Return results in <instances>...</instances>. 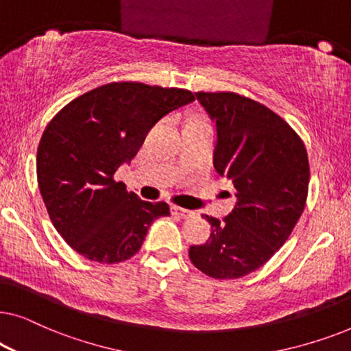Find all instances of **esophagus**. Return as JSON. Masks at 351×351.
I'll return each instance as SVG.
<instances>
[{
  "label": "esophagus",
  "mask_w": 351,
  "mask_h": 351,
  "mask_svg": "<svg viewBox=\"0 0 351 351\" xmlns=\"http://www.w3.org/2000/svg\"><path fill=\"white\" fill-rule=\"evenodd\" d=\"M171 213H172V215H176V217H179V219H190V217H193V215H195L193 210L179 208V206H172Z\"/></svg>",
  "instance_id": "1"
}]
</instances>
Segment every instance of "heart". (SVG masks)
Masks as SVG:
<instances>
[{
    "mask_svg": "<svg viewBox=\"0 0 351 351\" xmlns=\"http://www.w3.org/2000/svg\"><path fill=\"white\" fill-rule=\"evenodd\" d=\"M190 123H204V121H203V119H199V118H195V119H191Z\"/></svg>",
    "mask_w": 351,
    "mask_h": 351,
    "instance_id": "1",
    "label": "heart"
}]
</instances>
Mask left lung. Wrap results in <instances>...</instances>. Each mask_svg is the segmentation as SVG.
<instances>
[{
  "mask_svg": "<svg viewBox=\"0 0 351 351\" xmlns=\"http://www.w3.org/2000/svg\"><path fill=\"white\" fill-rule=\"evenodd\" d=\"M195 97L215 123L214 167L233 184L237 206L223 220L204 215L210 237L189 256L208 276L234 280L261 268L289 238L308 193V156L294 129L265 105L234 93Z\"/></svg>",
  "mask_w": 351,
  "mask_h": 351,
  "instance_id": "1",
  "label": "left lung"
}]
</instances>
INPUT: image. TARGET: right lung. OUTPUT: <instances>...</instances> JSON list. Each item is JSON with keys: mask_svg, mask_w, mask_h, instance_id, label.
<instances>
[{"mask_svg": "<svg viewBox=\"0 0 351 351\" xmlns=\"http://www.w3.org/2000/svg\"><path fill=\"white\" fill-rule=\"evenodd\" d=\"M193 100L185 89L112 83L71 100L47 124L36 153L38 186L70 247L94 262L128 261L153 220L169 215L166 203L129 193L113 174L162 117Z\"/></svg>", "mask_w": 351, "mask_h": 351, "instance_id": "1", "label": "right lung"}]
</instances>
